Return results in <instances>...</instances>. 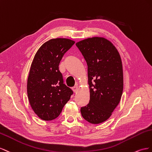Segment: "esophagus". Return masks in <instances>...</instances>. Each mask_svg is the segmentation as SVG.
I'll return each instance as SVG.
<instances>
[{
  "mask_svg": "<svg viewBox=\"0 0 152 152\" xmlns=\"http://www.w3.org/2000/svg\"><path fill=\"white\" fill-rule=\"evenodd\" d=\"M72 89L73 90V92L76 93L77 92V90H78V87H77V86H74V87L72 88Z\"/></svg>",
  "mask_w": 152,
  "mask_h": 152,
  "instance_id": "1",
  "label": "esophagus"
}]
</instances>
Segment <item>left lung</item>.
Masks as SVG:
<instances>
[{
	"label": "left lung",
	"mask_w": 152,
	"mask_h": 152,
	"mask_svg": "<svg viewBox=\"0 0 152 152\" xmlns=\"http://www.w3.org/2000/svg\"><path fill=\"white\" fill-rule=\"evenodd\" d=\"M88 66L90 101L81 108L83 118L99 124L110 118L119 104L124 88L122 62L118 50L102 37L76 43Z\"/></svg>",
	"instance_id": "left-lung-1"
}]
</instances>
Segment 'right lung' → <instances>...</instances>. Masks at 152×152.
I'll return each instance as SVG.
<instances>
[{"instance_id":"right-lung-1","label":"right lung","mask_w":152,"mask_h":152,"mask_svg":"<svg viewBox=\"0 0 152 152\" xmlns=\"http://www.w3.org/2000/svg\"><path fill=\"white\" fill-rule=\"evenodd\" d=\"M75 43L67 38L51 39L34 56L27 79V95L32 109L42 120L57 118L73 94L64 84L58 66Z\"/></svg>"}]
</instances>
